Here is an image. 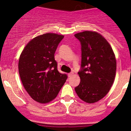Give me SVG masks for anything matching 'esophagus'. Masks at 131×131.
Here are the masks:
<instances>
[{"label":"esophagus","instance_id":"obj_1","mask_svg":"<svg viewBox=\"0 0 131 131\" xmlns=\"http://www.w3.org/2000/svg\"><path fill=\"white\" fill-rule=\"evenodd\" d=\"M73 73H70L68 74V77H71V76H73Z\"/></svg>","mask_w":131,"mask_h":131}]
</instances>
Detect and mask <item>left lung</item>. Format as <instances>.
I'll return each instance as SVG.
<instances>
[{
  "instance_id": "8db88e82",
  "label": "left lung",
  "mask_w": 131,
  "mask_h": 131,
  "mask_svg": "<svg viewBox=\"0 0 131 131\" xmlns=\"http://www.w3.org/2000/svg\"><path fill=\"white\" fill-rule=\"evenodd\" d=\"M81 44V81L75 91L81 100L93 103L108 94L115 80L116 60L112 47L100 34L85 31L74 34Z\"/></svg>"
}]
</instances>
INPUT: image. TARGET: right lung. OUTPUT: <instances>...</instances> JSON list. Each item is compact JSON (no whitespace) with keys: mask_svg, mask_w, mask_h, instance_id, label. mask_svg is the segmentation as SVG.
<instances>
[{"mask_svg":"<svg viewBox=\"0 0 131 131\" xmlns=\"http://www.w3.org/2000/svg\"><path fill=\"white\" fill-rule=\"evenodd\" d=\"M63 35L46 33L27 43L18 61L19 74L25 90L33 100L46 103L53 100L67 79L57 70L54 54Z\"/></svg>","mask_w":131,"mask_h":131,"instance_id":"add662e5","label":"right lung"}]
</instances>
